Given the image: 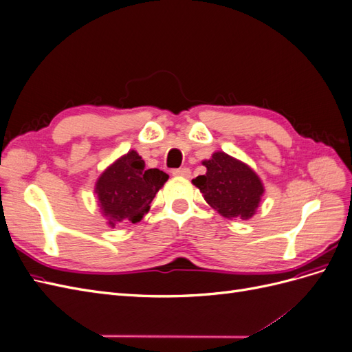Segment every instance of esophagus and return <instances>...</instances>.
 Wrapping results in <instances>:
<instances>
[{
    "mask_svg": "<svg viewBox=\"0 0 352 352\" xmlns=\"http://www.w3.org/2000/svg\"><path fill=\"white\" fill-rule=\"evenodd\" d=\"M175 176H180V177H190V170L184 167V168H176L173 170Z\"/></svg>",
    "mask_w": 352,
    "mask_h": 352,
    "instance_id": "1",
    "label": "esophagus"
}]
</instances>
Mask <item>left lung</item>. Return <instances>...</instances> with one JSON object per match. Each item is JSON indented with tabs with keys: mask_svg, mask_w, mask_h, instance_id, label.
<instances>
[{
	"mask_svg": "<svg viewBox=\"0 0 352 352\" xmlns=\"http://www.w3.org/2000/svg\"><path fill=\"white\" fill-rule=\"evenodd\" d=\"M202 166L207 167V173L195 177L192 184L211 208L226 219L250 220L257 212L264 185L248 164L216 151Z\"/></svg>",
	"mask_w": 352,
	"mask_h": 352,
	"instance_id": "obj_1",
	"label": "left lung"
}]
</instances>
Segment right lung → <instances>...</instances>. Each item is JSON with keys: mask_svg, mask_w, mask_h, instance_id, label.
<instances>
[{"mask_svg": "<svg viewBox=\"0 0 352 352\" xmlns=\"http://www.w3.org/2000/svg\"><path fill=\"white\" fill-rule=\"evenodd\" d=\"M167 179L168 175L162 170H145V162L135 150L117 158L95 184L98 207L107 226L141 221Z\"/></svg>", "mask_w": 352, "mask_h": 352, "instance_id": "right-lung-1", "label": "right lung"}]
</instances>
